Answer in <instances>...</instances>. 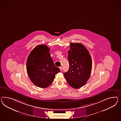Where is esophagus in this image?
<instances>
[{"label": "esophagus", "mask_w": 121, "mask_h": 121, "mask_svg": "<svg viewBox=\"0 0 121 121\" xmlns=\"http://www.w3.org/2000/svg\"><path fill=\"white\" fill-rule=\"evenodd\" d=\"M59 69H60V70H61V71H62V67H61V66L59 67Z\"/></svg>", "instance_id": "obj_1"}]
</instances>
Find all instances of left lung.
<instances>
[{
	"label": "left lung",
	"mask_w": 121,
	"mask_h": 121,
	"mask_svg": "<svg viewBox=\"0 0 121 121\" xmlns=\"http://www.w3.org/2000/svg\"><path fill=\"white\" fill-rule=\"evenodd\" d=\"M68 52L69 70L64 73L67 82L73 88L85 85L91 73V57L85 46L80 43H70Z\"/></svg>",
	"instance_id": "1"
}]
</instances>
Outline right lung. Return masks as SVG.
<instances>
[{
  "label": "right lung",
  "instance_id": "add662e5",
  "mask_svg": "<svg viewBox=\"0 0 121 121\" xmlns=\"http://www.w3.org/2000/svg\"><path fill=\"white\" fill-rule=\"evenodd\" d=\"M49 51L46 45H37L30 52L26 62L30 79L35 85L41 88L51 85L55 75L60 72V69L54 65Z\"/></svg>",
  "mask_w": 121,
  "mask_h": 121
}]
</instances>
